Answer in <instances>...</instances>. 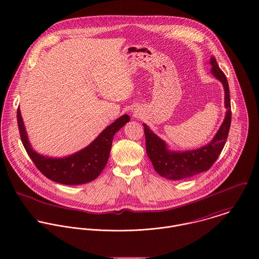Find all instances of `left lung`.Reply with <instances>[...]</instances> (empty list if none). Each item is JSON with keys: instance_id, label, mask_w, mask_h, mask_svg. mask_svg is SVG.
<instances>
[{"instance_id": "8db88e82", "label": "left lung", "mask_w": 259, "mask_h": 259, "mask_svg": "<svg viewBox=\"0 0 259 259\" xmlns=\"http://www.w3.org/2000/svg\"><path fill=\"white\" fill-rule=\"evenodd\" d=\"M209 64L211 66L210 73L223 85L226 111L221 127L206 146L185 151L171 150L164 141L157 137L146 123H143L148 156L155 171L167 180H184L208 170L218 159L227 140L231 122L229 87L226 76L220 69L214 57L210 58Z\"/></svg>"}]
</instances>
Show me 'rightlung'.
<instances>
[{"label": "right lung", "instance_id": "1", "mask_svg": "<svg viewBox=\"0 0 259 259\" xmlns=\"http://www.w3.org/2000/svg\"><path fill=\"white\" fill-rule=\"evenodd\" d=\"M17 119L22 143L37 169L53 182L78 185L88 184L100 176L108 162L113 136L130 121V116L127 114L119 116L88 147L64 157L37 153L30 144L20 109L17 111Z\"/></svg>", "mask_w": 259, "mask_h": 259}]
</instances>
